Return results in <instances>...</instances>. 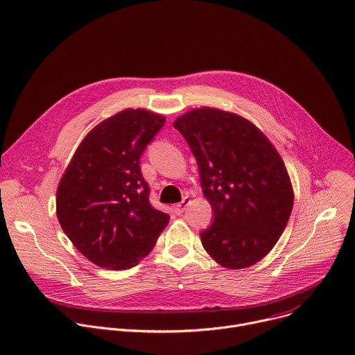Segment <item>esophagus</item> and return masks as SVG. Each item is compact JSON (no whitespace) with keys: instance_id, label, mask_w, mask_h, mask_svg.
I'll use <instances>...</instances> for the list:
<instances>
[{"instance_id":"obj_1","label":"esophagus","mask_w":355,"mask_h":355,"mask_svg":"<svg viewBox=\"0 0 355 355\" xmlns=\"http://www.w3.org/2000/svg\"><path fill=\"white\" fill-rule=\"evenodd\" d=\"M191 204V200L188 198V197H185L180 204H177L175 207H174V211H175V214H178V215H181L185 209H187V207Z\"/></svg>"}]
</instances>
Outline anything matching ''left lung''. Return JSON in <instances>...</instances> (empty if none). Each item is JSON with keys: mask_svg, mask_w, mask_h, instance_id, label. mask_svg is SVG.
Here are the masks:
<instances>
[{"mask_svg": "<svg viewBox=\"0 0 355 355\" xmlns=\"http://www.w3.org/2000/svg\"><path fill=\"white\" fill-rule=\"evenodd\" d=\"M194 154L205 198L214 211L200 236L223 268L243 269L272 250L293 208L284 163L249 120L219 109H194L174 121Z\"/></svg>", "mask_w": 355, "mask_h": 355, "instance_id": "1", "label": "left lung"}]
</instances>
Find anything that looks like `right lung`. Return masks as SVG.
<instances>
[{
  "label": "right lung",
  "instance_id": "right-lung-1",
  "mask_svg": "<svg viewBox=\"0 0 355 355\" xmlns=\"http://www.w3.org/2000/svg\"><path fill=\"white\" fill-rule=\"evenodd\" d=\"M166 117L125 109L103 120L75 151L56 191V215L76 249L101 268L136 266L167 227L148 201L140 157Z\"/></svg>",
  "mask_w": 355,
  "mask_h": 355
}]
</instances>
